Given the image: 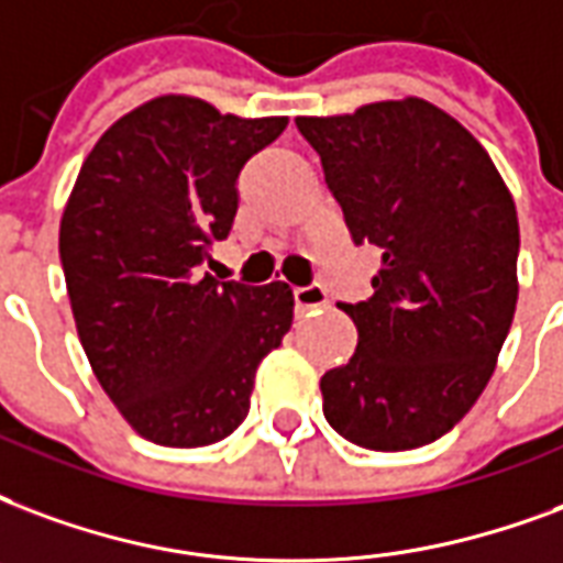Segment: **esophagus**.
<instances>
[{
	"mask_svg": "<svg viewBox=\"0 0 563 563\" xmlns=\"http://www.w3.org/2000/svg\"><path fill=\"white\" fill-rule=\"evenodd\" d=\"M328 303V295H324L322 286H301L295 289V310L298 313H310L316 307H324Z\"/></svg>",
	"mask_w": 563,
	"mask_h": 563,
	"instance_id": "34e87169",
	"label": "esophagus"
}]
</instances>
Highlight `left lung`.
<instances>
[{
  "label": "left lung",
  "instance_id": "8db88e82",
  "mask_svg": "<svg viewBox=\"0 0 563 563\" xmlns=\"http://www.w3.org/2000/svg\"><path fill=\"white\" fill-rule=\"evenodd\" d=\"M355 244L382 250L349 364L322 411L366 451H415L453 430L489 382L516 313L519 220L493 157L423 98L298 115Z\"/></svg>",
  "mask_w": 563,
  "mask_h": 563
}]
</instances>
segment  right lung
Here are the masks:
<instances>
[{"label": "right lung", "instance_id": "add662e5", "mask_svg": "<svg viewBox=\"0 0 563 563\" xmlns=\"http://www.w3.org/2000/svg\"><path fill=\"white\" fill-rule=\"evenodd\" d=\"M286 124L161 95L112 124L74 181L59 256L77 334L107 397L154 444L206 448L239 430L256 366L292 328L286 283L197 277L232 229L241 166Z\"/></svg>", "mask_w": 563, "mask_h": 563}]
</instances>
